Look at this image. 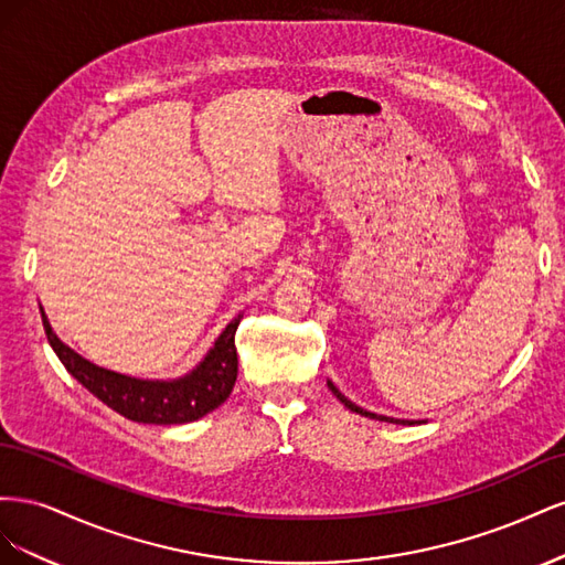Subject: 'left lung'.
Segmentation results:
<instances>
[{"mask_svg": "<svg viewBox=\"0 0 565 565\" xmlns=\"http://www.w3.org/2000/svg\"><path fill=\"white\" fill-rule=\"evenodd\" d=\"M328 386H330V391L334 393V396L339 398V403H344V407H349L351 409V413H358V415H363V417H370V419H380V422H391V424H407V426H413V424H426L424 419H396V417H386V415H377V413H370V409H363L361 405H355V403H351L347 396H344V393H341L330 380H328Z\"/></svg>", "mask_w": 565, "mask_h": 565, "instance_id": "obj_1", "label": "left lung"}]
</instances>
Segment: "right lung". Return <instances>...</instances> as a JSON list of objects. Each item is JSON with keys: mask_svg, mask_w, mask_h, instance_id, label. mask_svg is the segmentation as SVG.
I'll return each mask as SVG.
<instances>
[{"mask_svg": "<svg viewBox=\"0 0 565 565\" xmlns=\"http://www.w3.org/2000/svg\"><path fill=\"white\" fill-rule=\"evenodd\" d=\"M42 311L44 332L51 349L73 377L92 391L98 401H104L115 413L141 424H188L210 415L224 403L237 380V351L235 330L243 320L237 313L226 330L221 332L212 349L202 361L177 380H139L122 372L98 367L87 358H82L51 330V322Z\"/></svg>", "mask_w": 565, "mask_h": 565, "instance_id": "obj_1", "label": "right lung"}]
</instances>
